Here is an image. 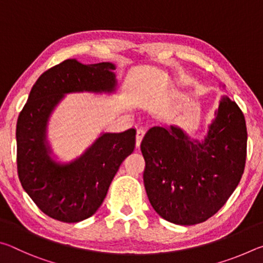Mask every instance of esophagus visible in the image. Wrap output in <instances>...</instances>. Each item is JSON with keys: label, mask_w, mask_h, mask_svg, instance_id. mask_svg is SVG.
I'll list each match as a JSON object with an SVG mask.
<instances>
[{"label": "esophagus", "mask_w": 263, "mask_h": 263, "mask_svg": "<svg viewBox=\"0 0 263 263\" xmlns=\"http://www.w3.org/2000/svg\"><path fill=\"white\" fill-rule=\"evenodd\" d=\"M144 135H145L144 128H142V127L138 128L137 135H136V145H137V147H139V146H140V142L142 140V138H144Z\"/></svg>", "instance_id": "esophagus-1"}]
</instances>
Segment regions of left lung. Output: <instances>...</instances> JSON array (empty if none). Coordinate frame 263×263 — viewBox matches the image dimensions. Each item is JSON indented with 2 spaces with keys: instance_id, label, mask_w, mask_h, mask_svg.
Returning a JSON list of instances; mask_svg holds the SVG:
<instances>
[{
  "instance_id": "1",
  "label": "left lung",
  "mask_w": 263,
  "mask_h": 263,
  "mask_svg": "<svg viewBox=\"0 0 263 263\" xmlns=\"http://www.w3.org/2000/svg\"><path fill=\"white\" fill-rule=\"evenodd\" d=\"M144 184L160 217L177 225H195L219 211L237 188L247 154L242 111L222 96L203 139L181 127L153 126L140 145Z\"/></svg>"
}]
</instances>
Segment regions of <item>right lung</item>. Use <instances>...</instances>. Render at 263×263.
Returning a JSON list of instances; mask_svg holds the SVG:
<instances>
[{"mask_svg":"<svg viewBox=\"0 0 263 263\" xmlns=\"http://www.w3.org/2000/svg\"><path fill=\"white\" fill-rule=\"evenodd\" d=\"M112 62L83 65L67 59L43 73L31 89L17 121V171L23 189L53 219L78 222L103 203L111 181L136 146V130L105 132L70 162L57 161L47 140L50 117L66 94H112Z\"/></svg>","mask_w":263,"mask_h":263,"instance_id":"1","label":"right lung"}]
</instances>
